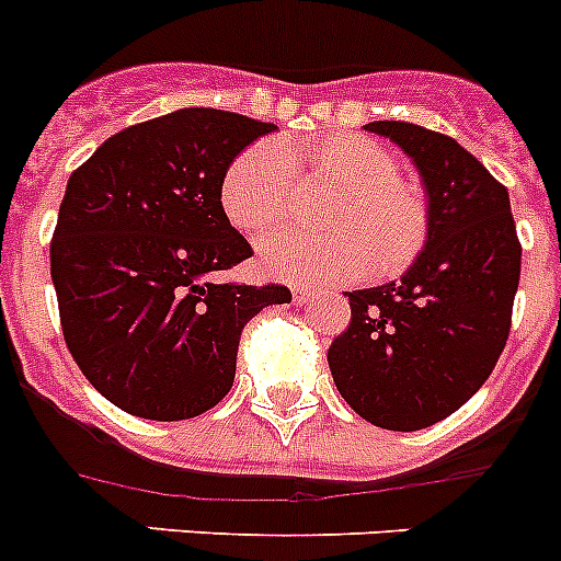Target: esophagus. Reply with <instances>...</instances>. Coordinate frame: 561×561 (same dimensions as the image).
<instances>
[{
    "label": "esophagus",
    "instance_id": "esophagus-1",
    "mask_svg": "<svg viewBox=\"0 0 561 561\" xmlns=\"http://www.w3.org/2000/svg\"><path fill=\"white\" fill-rule=\"evenodd\" d=\"M291 297H295V304H306V300L311 297V289H309V286L295 284V286H291Z\"/></svg>",
    "mask_w": 561,
    "mask_h": 561
}]
</instances>
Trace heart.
<instances>
[{
    "label": "heart",
    "instance_id": "1",
    "mask_svg": "<svg viewBox=\"0 0 561 561\" xmlns=\"http://www.w3.org/2000/svg\"><path fill=\"white\" fill-rule=\"evenodd\" d=\"M295 185L336 193L320 213L329 232H277L257 244L266 272L289 280L396 277L427 247L430 207L399 162L359 134H329L311 142H252L238 151L219 182L225 219L244 236H261L289 219Z\"/></svg>",
    "mask_w": 561,
    "mask_h": 561
}]
</instances>
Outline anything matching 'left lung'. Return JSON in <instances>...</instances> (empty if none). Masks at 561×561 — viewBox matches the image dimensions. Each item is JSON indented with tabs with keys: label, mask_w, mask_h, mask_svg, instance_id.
Returning a JSON list of instances; mask_svg holds the SVG:
<instances>
[{
	"label": "left lung",
	"mask_w": 561,
	"mask_h": 561,
	"mask_svg": "<svg viewBox=\"0 0 561 561\" xmlns=\"http://www.w3.org/2000/svg\"><path fill=\"white\" fill-rule=\"evenodd\" d=\"M419 168L430 236L401 280L345 291L351 323L329 348L336 390L381 430L413 433L463 408L512 331L519 247L508 191L447 134L376 121Z\"/></svg>",
	"instance_id": "left-lung-1"
}]
</instances>
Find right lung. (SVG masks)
I'll return each instance as SVG.
<instances>
[{"mask_svg": "<svg viewBox=\"0 0 561 561\" xmlns=\"http://www.w3.org/2000/svg\"><path fill=\"white\" fill-rule=\"evenodd\" d=\"M275 131L221 108H180L108 137L72 171L49 241L72 359L114 408L182 421L236 379L238 340L280 284L216 280L252 255L219 205L225 168Z\"/></svg>", "mask_w": 561, "mask_h": 561, "instance_id": "right-lung-1", "label": "right lung"}]
</instances>
